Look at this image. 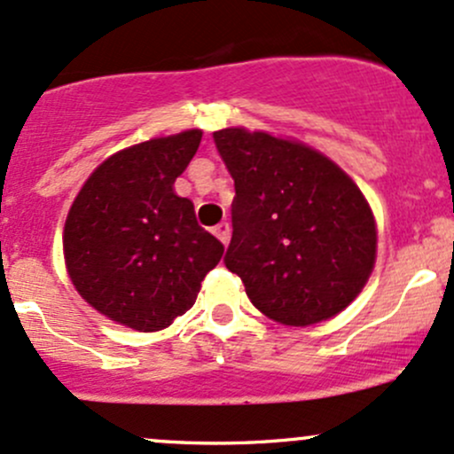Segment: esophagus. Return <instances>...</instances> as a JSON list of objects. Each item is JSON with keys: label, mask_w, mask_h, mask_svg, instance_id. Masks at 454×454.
Here are the masks:
<instances>
[{"label": "esophagus", "mask_w": 454, "mask_h": 454, "mask_svg": "<svg viewBox=\"0 0 454 454\" xmlns=\"http://www.w3.org/2000/svg\"><path fill=\"white\" fill-rule=\"evenodd\" d=\"M213 232H215V237L223 243V246H228V241H231V226H228L226 222L215 226V231H213Z\"/></svg>", "instance_id": "obj_1"}]
</instances>
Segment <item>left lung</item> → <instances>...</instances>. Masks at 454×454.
<instances>
[{
  "instance_id": "obj_1",
  "label": "left lung",
  "mask_w": 454,
  "mask_h": 454,
  "mask_svg": "<svg viewBox=\"0 0 454 454\" xmlns=\"http://www.w3.org/2000/svg\"><path fill=\"white\" fill-rule=\"evenodd\" d=\"M235 181L226 267L282 325L327 321L360 295L377 256L364 193L332 159L293 139L232 127L213 133Z\"/></svg>"
}]
</instances>
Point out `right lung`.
Wrapping results in <instances>:
<instances>
[{
	"instance_id": "1",
	"label": "right lung",
	"mask_w": 454,
	"mask_h": 454,
	"mask_svg": "<svg viewBox=\"0 0 454 454\" xmlns=\"http://www.w3.org/2000/svg\"><path fill=\"white\" fill-rule=\"evenodd\" d=\"M189 129L112 154L74 198L64 261L79 295L109 321L159 332L196 301L223 246L198 226L193 202L174 193L200 146Z\"/></svg>"
}]
</instances>
